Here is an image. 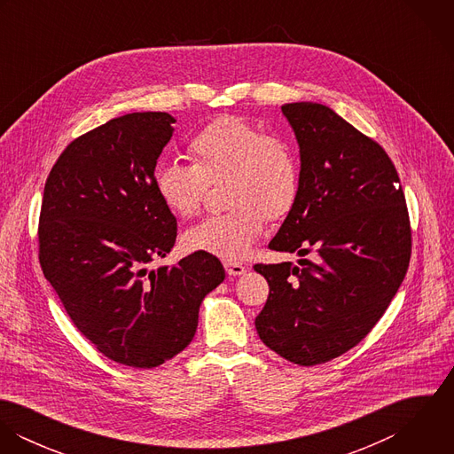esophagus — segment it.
Listing matches in <instances>:
<instances>
[{
	"label": "esophagus",
	"instance_id": "esophagus-1",
	"mask_svg": "<svg viewBox=\"0 0 454 454\" xmlns=\"http://www.w3.org/2000/svg\"><path fill=\"white\" fill-rule=\"evenodd\" d=\"M223 267H225V270H227L229 276H241V274L247 272V267L241 265V263H238V262H225Z\"/></svg>",
	"mask_w": 454,
	"mask_h": 454
}]
</instances>
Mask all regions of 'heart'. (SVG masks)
<instances>
[{
	"label": "heart",
	"mask_w": 454,
	"mask_h": 454,
	"mask_svg": "<svg viewBox=\"0 0 454 454\" xmlns=\"http://www.w3.org/2000/svg\"><path fill=\"white\" fill-rule=\"evenodd\" d=\"M189 157L192 166L155 168L153 189L162 204L176 216L192 218L207 184L225 180V202L232 207L189 229L184 245L225 262L247 259L265 216L283 218L297 200L301 173L294 148L245 117L222 115L192 136Z\"/></svg>",
	"instance_id": "obj_1"
}]
</instances>
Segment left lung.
I'll return each instance as SVG.
<instances>
[{
  "mask_svg": "<svg viewBox=\"0 0 454 454\" xmlns=\"http://www.w3.org/2000/svg\"><path fill=\"white\" fill-rule=\"evenodd\" d=\"M281 112L299 145L301 184L269 248L301 259L254 267L269 283L255 326L279 356L318 365L356 346L385 315L409 265V215L376 141L320 103ZM311 247L315 262L303 259Z\"/></svg>",
  "mask_w": 454,
  "mask_h": 454,
  "instance_id": "left-lung-1",
  "label": "left lung"
}]
</instances>
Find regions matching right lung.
<instances>
[{"label":"right lung","mask_w":454,"mask_h":454,"mask_svg":"<svg viewBox=\"0 0 454 454\" xmlns=\"http://www.w3.org/2000/svg\"><path fill=\"white\" fill-rule=\"evenodd\" d=\"M176 122L129 114L76 137L54 164L40 215V263L76 328L110 360L152 369L194 339L199 308L223 279L195 252L150 269L176 241L153 171Z\"/></svg>","instance_id":"obj_1"}]
</instances>
